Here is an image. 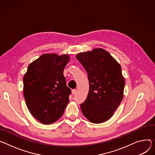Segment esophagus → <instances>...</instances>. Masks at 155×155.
<instances>
[{
	"instance_id": "1",
	"label": "esophagus",
	"mask_w": 155,
	"mask_h": 155,
	"mask_svg": "<svg viewBox=\"0 0 155 155\" xmlns=\"http://www.w3.org/2000/svg\"><path fill=\"white\" fill-rule=\"evenodd\" d=\"M77 91L76 90H72V94H74V95L75 94L77 93Z\"/></svg>"
}]
</instances>
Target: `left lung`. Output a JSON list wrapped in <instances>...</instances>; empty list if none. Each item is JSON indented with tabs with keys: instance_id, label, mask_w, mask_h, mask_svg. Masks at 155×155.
<instances>
[{
	"instance_id": "left-lung-1",
	"label": "left lung",
	"mask_w": 155,
	"mask_h": 155,
	"mask_svg": "<svg viewBox=\"0 0 155 155\" xmlns=\"http://www.w3.org/2000/svg\"><path fill=\"white\" fill-rule=\"evenodd\" d=\"M76 58L86 70L89 80L87 97L80 104L82 113L90 122H106L113 116L124 97L121 66L103 48L80 52Z\"/></svg>"
}]
</instances>
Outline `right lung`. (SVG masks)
<instances>
[{
  "label": "right lung",
  "mask_w": 155,
  "mask_h": 155,
  "mask_svg": "<svg viewBox=\"0 0 155 155\" xmlns=\"http://www.w3.org/2000/svg\"><path fill=\"white\" fill-rule=\"evenodd\" d=\"M68 54L47 53L33 61L23 77V94L31 115L47 125L57 121L69 102L64 69Z\"/></svg>",
  "instance_id": "right-lung-1"
}]
</instances>
